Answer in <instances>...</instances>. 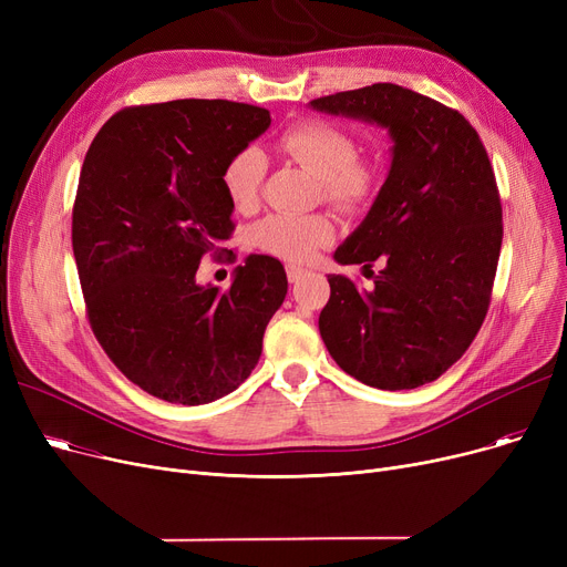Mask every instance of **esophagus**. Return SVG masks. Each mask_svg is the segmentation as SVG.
<instances>
[{
	"label": "esophagus",
	"instance_id": "34e87169",
	"mask_svg": "<svg viewBox=\"0 0 567 567\" xmlns=\"http://www.w3.org/2000/svg\"><path fill=\"white\" fill-rule=\"evenodd\" d=\"M308 271L306 268H299V266H287V278L289 282H299Z\"/></svg>",
	"mask_w": 567,
	"mask_h": 567
}]
</instances>
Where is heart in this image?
<instances>
[{"label":"heart","instance_id":"1","mask_svg":"<svg viewBox=\"0 0 567 567\" xmlns=\"http://www.w3.org/2000/svg\"><path fill=\"white\" fill-rule=\"evenodd\" d=\"M278 148L285 158L319 178L321 197L342 214H361L379 190L381 169L372 158L359 156L355 140L321 118H303L289 126ZM266 163L259 148L246 146L223 169V188L236 212L248 214L259 204ZM257 248L285 261H310L336 238V225L326 214H274L255 225Z\"/></svg>","mask_w":567,"mask_h":567}]
</instances>
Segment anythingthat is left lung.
Returning a JSON list of instances; mask_svg holds the SVG:
<instances>
[{
  "instance_id": "1",
  "label": "left lung",
  "mask_w": 567,
  "mask_h": 567,
  "mask_svg": "<svg viewBox=\"0 0 567 567\" xmlns=\"http://www.w3.org/2000/svg\"><path fill=\"white\" fill-rule=\"evenodd\" d=\"M310 105L379 124L395 142L370 214L336 250L338 264L383 268L370 291L329 276L321 340L372 389H419L462 359L492 301L503 216L489 156L464 114L400 84Z\"/></svg>"
}]
</instances>
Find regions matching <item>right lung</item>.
I'll return each mask as SVG.
<instances>
[{"instance_id":"1","label":"right lung","mask_w":567,"mask_h":567,"mask_svg":"<svg viewBox=\"0 0 567 567\" xmlns=\"http://www.w3.org/2000/svg\"><path fill=\"white\" fill-rule=\"evenodd\" d=\"M268 126V110L248 103L135 105L112 114L84 156L73 255L89 326L158 400L195 406L236 391L285 301V266L268 255L236 266L225 291L195 282L202 257H223L234 231L223 169Z\"/></svg>"}]
</instances>
